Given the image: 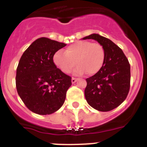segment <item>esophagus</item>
Here are the masks:
<instances>
[{"instance_id": "34e87169", "label": "esophagus", "mask_w": 147, "mask_h": 147, "mask_svg": "<svg viewBox=\"0 0 147 147\" xmlns=\"http://www.w3.org/2000/svg\"><path fill=\"white\" fill-rule=\"evenodd\" d=\"M78 79H76V78H74V77H72V79H71V82H72V83H75L76 81H77Z\"/></svg>"}]
</instances>
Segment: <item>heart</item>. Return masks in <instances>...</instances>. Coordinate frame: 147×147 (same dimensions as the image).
Masks as SVG:
<instances>
[{"mask_svg":"<svg viewBox=\"0 0 147 147\" xmlns=\"http://www.w3.org/2000/svg\"><path fill=\"white\" fill-rule=\"evenodd\" d=\"M55 65L65 74H69L74 67L75 74L82 75L85 72L90 76L101 70L105 61V50L98 42L80 40L69 45L65 52L57 51L53 57Z\"/></svg>","mask_w":147,"mask_h":147,"instance_id":"1","label":"heart"}]
</instances>
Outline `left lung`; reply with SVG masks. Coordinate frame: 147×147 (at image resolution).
I'll return each mask as SVG.
<instances>
[{
  "instance_id": "left-lung-1",
  "label": "left lung",
  "mask_w": 147,
  "mask_h": 147,
  "mask_svg": "<svg viewBox=\"0 0 147 147\" xmlns=\"http://www.w3.org/2000/svg\"><path fill=\"white\" fill-rule=\"evenodd\" d=\"M93 39L103 45L105 61L97 74L86 79L85 96L92 107L107 112L119 107L130 88V65L123 51L109 39L93 34L83 40Z\"/></svg>"
}]
</instances>
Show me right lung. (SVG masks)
Returning <instances> with one entry per match:
<instances>
[{
  "label": "right lung",
  "mask_w": 147,
  "mask_h": 147,
  "mask_svg": "<svg viewBox=\"0 0 147 147\" xmlns=\"http://www.w3.org/2000/svg\"><path fill=\"white\" fill-rule=\"evenodd\" d=\"M66 44L46 37L36 40L24 51L16 73L18 95L28 110L49 115L64 104L71 77L57 67L53 57Z\"/></svg>",
  "instance_id": "obj_1"
}]
</instances>
